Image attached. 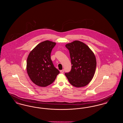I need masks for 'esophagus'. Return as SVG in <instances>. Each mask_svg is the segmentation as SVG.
Instances as JSON below:
<instances>
[{"label": "esophagus", "mask_w": 123, "mask_h": 123, "mask_svg": "<svg viewBox=\"0 0 123 123\" xmlns=\"http://www.w3.org/2000/svg\"><path fill=\"white\" fill-rule=\"evenodd\" d=\"M60 72L62 73H63L64 72V70H61L60 71Z\"/></svg>", "instance_id": "1"}]
</instances>
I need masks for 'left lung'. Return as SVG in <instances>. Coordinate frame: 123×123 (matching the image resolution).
I'll list each match as a JSON object with an SVG mask.
<instances>
[{
  "mask_svg": "<svg viewBox=\"0 0 123 123\" xmlns=\"http://www.w3.org/2000/svg\"><path fill=\"white\" fill-rule=\"evenodd\" d=\"M69 50L72 65L69 72L65 73L70 84L77 88L86 86L94 77L96 60L93 52L87 45L75 41L65 45Z\"/></svg>",
  "mask_w": 123,
  "mask_h": 123,
  "instance_id": "left-lung-1",
  "label": "left lung"
}]
</instances>
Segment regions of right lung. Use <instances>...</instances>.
Here are the masks:
<instances>
[{"label":"right lung","mask_w":123,"mask_h":123,"mask_svg":"<svg viewBox=\"0 0 123 123\" xmlns=\"http://www.w3.org/2000/svg\"><path fill=\"white\" fill-rule=\"evenodd\" d=\"M56 43L45 41L38 44L29 53L27 60V71L35 84L45 87L55 80L59 71L53 64L51 53Z\"/></svg>","instance_id":"1"}]
</instances>
